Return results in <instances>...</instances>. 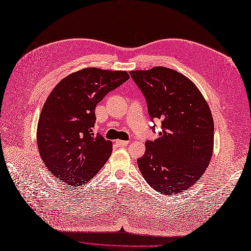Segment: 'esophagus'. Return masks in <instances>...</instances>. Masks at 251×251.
<instances>
[{"label": "esophagus", "mask_w": 251, "mask_h": 251, "mask_svg": "<svg viewBox=\"0 0 251 251\" xmlns=\"http://www.w3.org/2000/svg\"><path fill=\"white\" fill-rule=\"evenodd\" d=\"M115 144L118 147H126L128 145V142L127 141H122V140H116L115 141Z\"/></svg>", "instance_id": "1"}]
</instances>
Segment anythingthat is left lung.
Instances as JSON below:
<instances>
[{"label":"left lung","mask_w":251,"mask_h":251,"mask_svg":"<svg viewBox=\"0 0 251 251\" xmlns=\"http://www.w3.org/2000/svg\"><path fill=\"white\" fill-rule=\"evenodd\" d=\"M129 74L144 95L151 121L160 119L162 129L156 140L146 141L139 170L157 192L181 193L199 180L211 159L209 107L195 83L174 69L156 66Z\"/></svg>","instance_id":"obj_1"}]
</instances>
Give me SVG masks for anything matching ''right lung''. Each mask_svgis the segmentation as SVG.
<instances>
[{
    "label": "right lung",
    "instance_id": "1",
    "mask_svg": "<svg viewBox=\"0 0 251 251\" xmlns=\"http://www.w3.org/2000/svg\"><path fill=\"white\" fill-rule=\"evenodd\" d=\"M128 78L126 71L90 67L67 75L53 89L39 118L37 141L44 163L58 181L81 186L108 160L112 143L93 133L95 109Z\"/></svg>",
    "mask_w": 251,
    "mask_h": 251
}]
</instances>
